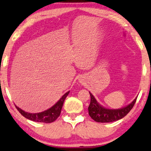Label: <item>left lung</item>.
Returning a JSON list of instances; mask_svg holds the SVG:
<instances>
[{"label":"left lung","mask_w":151,"mask_h":151,"mask_svg":"<svg viewBox=\"0 0 151 151\" xmlns=\"http://www.w3.org/2000/svg\"><path fill=\"white\" fill-rule=\"evenodd\" d=\"M89 93L91 95V103L88 108V114L95 121L98 123H110L125 117L134 106L137 98H135L130 104L125 107L118 109H109L100 105L95 100L92 93L90 92Z\"/></svg>","instance_id":"obj_1"}]
</instances>
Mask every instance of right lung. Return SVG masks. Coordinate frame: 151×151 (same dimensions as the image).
Here are the masks:
<instances>
[{"label":"right lung","instance_id":"1","mask_svg":"<svg viewBox=\"0 0 151 151\" xmlns=\"http://www.w3.org/2000/svg\"><path fill=\"white\" fill-rule=\"evenodd\" d=\"M70 91L67 92L66 93L63 95L62 98H60L58 102H57L54 105L49 108V109L44 111L42 112H40V113H28V112L24 111L22 109L19 108L18 106L15 105L17 109L19 111V113L24 116L25 118H28V119L33 121L35 122H40V123H50L52 122L55 121L58 116H60L61 109L63 105V102L65 100L66 97L69 94Z\"/></svg>","mask_w":151,"mask_h":151}]
</instances>
